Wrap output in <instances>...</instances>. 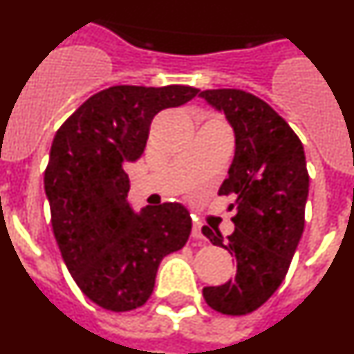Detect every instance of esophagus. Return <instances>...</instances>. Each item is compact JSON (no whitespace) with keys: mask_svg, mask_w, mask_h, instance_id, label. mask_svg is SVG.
Instances as JSON below:
<instances>
[{"mask_svg":"<svg viewBox=\"0 0 354 354\" xmlns=\"http://www.w3.org/2000/svg\"><path fill=\"white\" fill-rule=\"evenodd\" d=\"M192 237L195 241H198V243H202V245L205 243V237H204V234H202V223H200V221H195V223H193Z\"/></svg>","mask_w":354,"mask_h":354,"instance_id":"obj_1","label":"esophagus"}]
</instances>
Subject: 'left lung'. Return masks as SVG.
<instances>
[{"instance_id":"obj_1","label":"left lung","mask_w":354,"mask_h":354,"mask_svg":"<svg viewBox=\"0 0 354 354\" xmlns=\"http://www.w3.org/2000/svg\"><path fill=\"white\" fill-rule=\"evenodd\" d=\"M200 97L223 111L236 133V154L220 195H234L236 230L227 239L202 234L237 261L236 277L204 287L212 310L246 315L274 294L289 271L305 228L308 170L301 140L268 102L237 88L204 90Z\"/></svg>"}]
</instances>
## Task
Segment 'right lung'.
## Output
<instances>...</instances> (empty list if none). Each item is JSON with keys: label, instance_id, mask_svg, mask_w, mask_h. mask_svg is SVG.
I'll return each mask as SVG.
<instances>
[{"label": "right lung", "instance_id": "1", "mask_svg": "<svg viewBox=\"0 0 354 354\" xmlns=\"http://www.w3.org/2000/svg\"><path fill=\"white\" fill-rule=\"evenodd\" d=\"M198 92L183 84H115L93 93L56 131L44 174L53 232L74 282L104 310L145 305L159 262L192 234L180 204L134 214L124 167L142 156L152 118Z\"/></svg>", "mask_w": 354, "mask_h": 354}]
</instances>
